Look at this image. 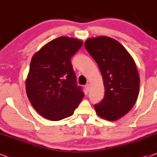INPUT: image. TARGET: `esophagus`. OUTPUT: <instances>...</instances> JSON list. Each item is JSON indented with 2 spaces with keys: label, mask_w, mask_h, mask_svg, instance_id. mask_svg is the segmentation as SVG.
I'll use <instances>...</instances> for the list:
<instances>
[{
  "label": "esophagus",
  "mask_w": 157,
  "mask_h": 157,
  "mask_svg": "<svg viewBox=\"0 0 157 157\" xmlns=\"http://www.w3.org/2000/svg\"><path fill=\"white\" fill-rule=\"evenodd\" d=\"M85 89H86L87 91H89V89H90V84H89V83H87V84L85 85Z\"/></svg>",
  "instance_id": "1"
}]
</instances>
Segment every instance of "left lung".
<instances>
[{"mask_svg":"<svg viewBox=\"0 0 157 157\" xmlns=\"http://www.w3.org/2000/svg\"><path fill=\"white\" fill-rule=\"evenodd\" d=\"M84 45L104 81V98L94 106L96 112L103 119L117 121L133 108L138 98L140 79L136 63L127 50L110 37L89 38Z\"/></svg>","mask_w":157,"mask_h":157,"instance_id":"8db88e82","label":"left lung"}]
</instances>
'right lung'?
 Returning <instances> with one entry per match:
<instances>
[{
	"mask_svg": "<svg viewBox=\"0 0 157 157\" xmlns=\"http://www.w3.org/2000/svg\"><path fill=\"white\" fill-rule=\"evenodd\" d=\"M82 45V40L61 36L32 57L25 89L32 106L45 119L60 121L70 117L83 99L71 62Z\"/></svg>",
	"mask_w": 157,
	"mask_h": 157,
	"instance_id": "right-lung-1",
	"label": "right lung"
}]
</instances>
